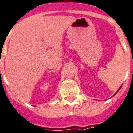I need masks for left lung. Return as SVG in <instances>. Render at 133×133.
<instances>
[{
	"mask_svg": "<svg viewBox=\"0 0 133 133\" xmlns=\"http://www.w3.org/2000/svg\"><path fill=\"white\" fill-rule=\"evenodd\" d=\"M122 88V86H121V87L119 88V90H117V92H118V91H119V90H120V88ZM117 92H116V93H117ZM116 93H115V94H116Z\"/></svg>",
	"mask_w": 133,
	"mask_h": 133,
	"instance_id": "1",
	"label": "left lung"
}]
</instances>
